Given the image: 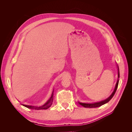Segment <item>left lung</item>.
I'll list each match as a JSON object with an SVG mask.
<instances>
[{
  "label": "left lung",
  "instance_id": "8db88e82",
  "mask_svg": "<svg viewBox=\"0 0 132 132\" xmlns=\"http://www.w3.org/2000/svg\"><path fill=\"white\" fill-rule=\"evenodd\" d=\"M118 78H119V69H118ZM118 82H119V80L118 79V80L117 81L116 83V87H115V89L113 91V92L112 93V94H111V95L109 97H108L107 99L105 100L100 101V102H95V103H81V102H79V103L80 105L82 106L83 107H86V108H95V107H98L101 106L105 104V103H107L109 102L110 100L113 97V96H114L116 91L117 89V87H118Z\"/></svg>",
  "mask_w": 132,
  "mask_h": 132
}]
</instances>
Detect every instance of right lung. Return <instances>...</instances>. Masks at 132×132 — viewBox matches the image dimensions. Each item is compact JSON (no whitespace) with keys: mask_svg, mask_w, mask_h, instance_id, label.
<instances>
[{"mask_svg":"<svg viewBox=\"0 0 132 132\" xmlns=\"http://www.w3.org/2000/svg\"><path fill=\"white\" fill-rule=\"evenodd\" d=\"M53 101V91L51 97H50V98L45 103V104H43L42 106H35L33 105H24V104H23L22 105L30 109H33V110H46L47 109H48V108H50L51 106V105H52Z\"/></svg>","mask_w":132,"mask_h":132,"instance_id":"add662e5","label":"right lung"}]
</instances>
